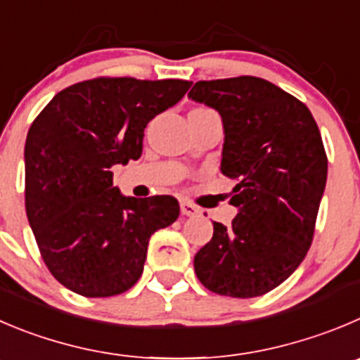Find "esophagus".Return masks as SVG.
Segmentation results:
<instances>
[{"instance_id": "esophagus-1", "label": "esophagus", "mask_w": 360, "mask_h": 360, "mask_svg": "<svg viewBox=\"0 0 360 360\" xmlns=\"http://www.w3.org/2000/svg\"><path fill=\"white\" fill-rule=\"evenodd\" d=\"M180 212H182L184 215H189V217H193V215L200 214V208H198L196 205L191 203V201H180Z\"/></svg>"}]
</instances>
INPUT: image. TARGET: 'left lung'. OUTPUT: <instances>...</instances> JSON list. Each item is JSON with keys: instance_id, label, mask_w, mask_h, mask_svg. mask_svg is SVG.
Segmentation results:
<instances>
[{"instance_id": "left-lung-1", "label": "left lung", "mask_w": 360, "mask_h": 360, "mask_svg": "<svg viewBox=\"0 0 360 360\" xmlns=\"http://www.w3.org/2000/svg\"><path fill=\"white\" fill-rule=\"evenodd\" d=\"M189 98L214 108L224 127L221 171L235 180L231 224L194 256L201 285L251 299L288 279L313 242L327 182V155L306 104L252 75L198 81Z\"/></svg>"}]
</instances>
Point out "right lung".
I'll return each instance as SVG.
<instances>
[{"instance_id": "add662e5", "label": "right lung", "mask_w": 360, "mask_h": 360, "mask_svg": "<svg viewBox=\"0 0 360 360\" xmlns=\"http://www.w3.org/2000/svg\"><path fill=\"white\" fill-rule=\"evenodd\" d=\"M189 88L182 79L97 77L61 90L32 123L26 214L65 288L83 297L127 292L141 277L150 237L178 219L173 196H123L111 167L141 157L150 120Z\"/></svg>"}]
</instances>
